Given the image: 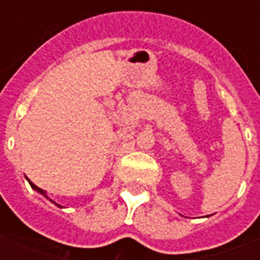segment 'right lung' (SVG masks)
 I'll list each match as a JSON object with an SVG mask.
<instances>
[{"instance_id":"obj_1","label":"right lung","mask_w":260,"mask_h":260,"mask_svg":"<svg viewBox=\"0 0 260 260\" xmlns=\"http://www.w3.org/2000/svg\"><path fill=\"white\" fill-rule=\"evenodd\" d=\"M29 184H30V186L31 188H33V189H36L37 192H40V193H43V195H44V191H43L42 188H39V186H36L35 185V184H33V182H30V181H29ZM46 196V195H44ZM55 205H57V203H55ZM57 206H59V205H57Z\"/></svg>"}]
</instances>
